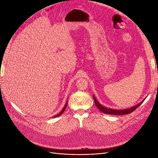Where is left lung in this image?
Instances as JSON below:
<instances>
[{
	"instance_id": "8db88e82",
	"label": "left lung",
	"mask_w": 158,
	"mask_h": 158,
	"mask_svg": "<svg viewBox=\"0 0 158 158\" xmlns=\"http://www.w3.org/2000/svg\"><path fill=\"white\" fill-rule=\"evenodd\" d=\"M93 98H94V100L95 102V104L96 107L100 110V111H102V113H104L106 114H114V115H123V114H129L132 112H133L135 110L139 107L141 103H142V102L144 101L143 100L142 101V102H140L139 104L136 105V106H135L134 107H132L129 109H110V108H107L105 106H103L102 105L100 104L98 100L96 99V98H95L94 95H93Z\"/></svg>"
}]
</instances>
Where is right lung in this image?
I'll list each match as a JSON object with an SVG mask.
<instances>
[{
    "label": "right lung",
    "mask_w": 158,
    "mask_h": 158,
    "mask_svg": "<svg viewBox=\"0 0 158 158\" xmlns=\"http://www.w3.org/2000/svg\"><path fill=\"white\" fill-rule=\"evenodd\" d=\"M66 106H67V102H66V104H65V106H64V107H63V109H62V111L58 114H56V115H55V116H54V117H59L60 115H61L62 114H63V113H64V111H65V109H66Z\"/></svg>",
    "instance_id": "right-lung-1"
}]
</instances>
